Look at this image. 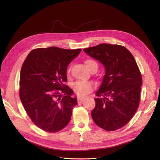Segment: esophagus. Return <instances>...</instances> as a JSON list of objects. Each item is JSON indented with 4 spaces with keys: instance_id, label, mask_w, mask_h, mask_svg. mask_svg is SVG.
Here are the masks:
<instances>
[{
    "instance_id": "esophagus-1",
    "label": "esophagus",
    "mask_w": 160,
    "mask_h": 160,
    "mask_svg": "<svg viewBox=\"0 0 160 160\" xmlns=\"http://www.w3.org/2000/svg\"><path fill=\"white\" fill-rule=\"evenodd\" d=\"M84 101V98H81V97H77V101L78 103H82Z\"/></svg>"
}]
</instances>
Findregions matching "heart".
I'll return each mask as SVG.
<instances>
[{"label":"heart","mask_w":160,"mask_h":160,"mask_svg":"<svg viewBox=\"0 0 160 160\" xmlns=\"http://www.w3.org/2000/svg\"><path fill=\"white\" fill-rule=\"evenodd\" d=\"M85 65L88 67V69L92 71L93 70L97 71L98 69V62L93 59H88L85 60ZM70 71V69H69ZM95 88L93 82L89 81H78L75 82L72 86L74 91L80 96H85L89 94Z\"/></svg>","instance_id":"obj_1"}]
</instances>
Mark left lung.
Segmentation results:
<instances>
[{"instance_id": "8db88e82", "label": "left lung", "mask_w": 160, "mask_h": 160, "mask_svg": "<svg viewBox=\"0 0 160 160\" xmlns=\"http://www.w3.org/2000/svg\"><path fill=\"white\" fill-rule=\"evenodd\" d=\"M87 54L99 61L105 75L91 117L99 127L109 132L123 128L138 108L142 77L135 58L125 47L99 44L84 49Z\"/></svg>"}]
</instances>
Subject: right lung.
Here are the masks:
<instances>
[{
	"mask_svg": "<svg viewBox=\"0 0 160 160\" xmlns=\"http://www.w3.org/2000/svg\"><path fill=\"white\" fill-rule=\"evenodd\" d=\"M81 49L57 47L32 50L24 61L20 73L19 96L25 110L38 128L55 133L65 128L77 105L68 85L67 67Z\"/></svg>",
	"mask_w": 160,
	"mask_h": 160,
	"instance_id": "right-lung-1",
	"label": "right lung"
}]
</instances>
